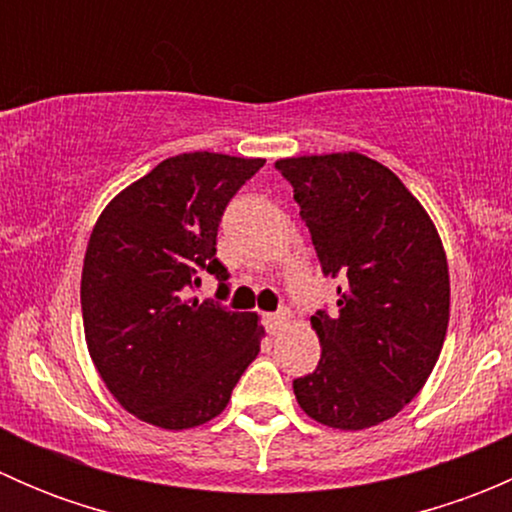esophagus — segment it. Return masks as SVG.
I'll use <instances>...</instances> for the list:
<instances>
[{"instance_id":"obj_1","label":"esophagus","mask_w":512,"mask_h":512,"mask_svg":"<svg viewBox=\"0 0 512 512\" xmlns=\"http://www.w3.org/2000/svg\"><path fill=\"white\" fill-rule=\"evenodd\" d=\"M289 322V312L287 309H280V312H272V314H265V327L270 334H277L282 327Z\"/></svg>"}]
</instances>
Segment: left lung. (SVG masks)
<instances>
[{
    "mask_svg": "<svg viewBox=\"0 0 512 512\" xmlns=\"http://www.w3.org/2000/svg\"><path fill=\"white\" fill-rule=\"evenodd\" d=\"M294 188L337 307L317 309L322 356L292 381L307 416L361 431L396 416L426 384L448 329L441 237L406 185L361 153L277 160Z\"/></svg>",
    "mask_w": 512,
    "mask_h": 512,
    "instance_id": "left-lung-1",
    "label": "left lung"
}]
</instances>
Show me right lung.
<instances>
[{
    "instance_id": "1",
    "label": "right lung",
    "mask_w": 512,
    "mask_h": 512,
    "mask_svg": "<svg viewBox=\"0 0 512 512\" xmlns=\"http://www.w3.org/2000/svg\"><path fill=\"white\" fill-rule=\"evenodd\" d=\"M262 158L183 153L118 193L91 232L81 272L89 354L118 404L153 426L193 428L225 409L260 352L257 314L188 299L210 272L218 227Z\"/></svg>"
}]
</instances>
